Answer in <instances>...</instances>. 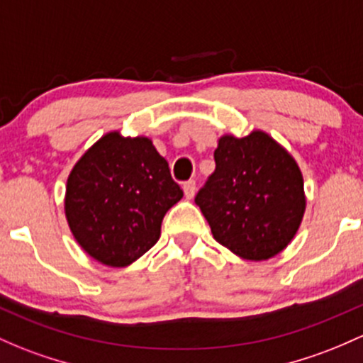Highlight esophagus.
I'll list each match as a JSON object with an SVG mask.
<instances>
[{
  "mask_svg": "<svg viewBox=\"0 0 363 363\" xmlns=\"http://www.w3.org/2000/svg\"><path fill=\"white\" fill-rule=\"evenodd\" d=\"M182 189H184V194L188 200H191L194 196V191H196V181H193V179H189V181L184 182V186H182Z\"/></svg>",
  "mask_w": 363,
  "mask_h": 363,
  "instance_id": "34e87169",
  "label": "esophagus"
}]
</instances>
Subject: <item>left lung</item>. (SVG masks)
Returning <instances> with one entry per match:
<instances>
[{"instance_id":"obj_1","label":"left lung","mask_w":363,"mask_h":363,"mask_svg":"<svg viewBox=\"0 0 363 363\" xmlns=\"http://www.w3.org/2000/svg\"><path fill=\"white\" fill-rule=\"evenodd\" d=\"M216 170L194 203L213 238L249 261H264L291 243L306 198L299 167L268 133L224 135L213 151Z\"/></svg>"}]
</instances>
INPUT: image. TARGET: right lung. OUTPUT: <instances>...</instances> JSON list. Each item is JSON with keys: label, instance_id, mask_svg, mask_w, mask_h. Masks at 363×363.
I'll return each mask as SVG.
<instances>
[{"label": "right lung", "instance_id": "right-lung-1", "mask_svg": "<svg viewBox=\"0 0 363 363\" xmlns=\"http://www.w3.org/2000/svg\"><path fill=\"white\" fill-rule=\"evenodd\" d=\"M182 189L147 137L111 132L79 158L66 188V217L95 261L123 268L158 242Z\"/></svg>", "mask_w": 363, "mask_h": 363}]
</instances>
